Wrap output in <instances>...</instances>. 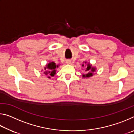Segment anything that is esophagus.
Wrapping results in <instances>:
<instances>
[{
    "mask_svg": "<svg viewBox=\"0 0 134 134\" xmlns=\"http://www.w3.org/2000/svg\"><path fill=\"white\" fill-rule=\"evenodd\" d=\"M71 63V60H67L66 61V63H67V64H70V63Z\"/></svg>",
    "mask_w": 134,
    "mask_h": 134,
    "instance_id": "esophagus-1",
    "label": "esophagus"
}]
</instances>
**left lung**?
<instances>
[{"label":"left lung","instance_id":"left-lung-1","mask_svg":"<svg viewBox=\"0 0 134 134\" xmlns=\"http://www.w3.org/2000/svg\"><path fill=\"white\" fill-rule=\"evenodd\" d=\"M83 64H82L83 67H86V73L85 74H83L82 77L83 78H89L91 77L95 74L94 72L96 71V68L95 67L92 66V64H90V63H87L86 62H84ZM86 65H85V64Z\"/></svg>","mask_w":134,"mask_h":134}]
</instances>
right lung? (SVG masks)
I'll list each match as a JSON object with an SVG mask.
<instances>
[{"mask_svg":"<svg viewBox=\"0 0 134 134\" xmlns=\"http://www.w3.org/2000/svg\"><path fill=\"white\" fill-rule=\"evenodd\" d=\"M57 68H58V65H56L55 63L49 62L45 65L44 70H42L41 71H43V73L48 77V79H50L51 76L53 77L56 74V69Z\"/></svg>","mask_w":134,"mask_h":134,"instance_id":"obj_1","label":"right lung"}]
</instances>
